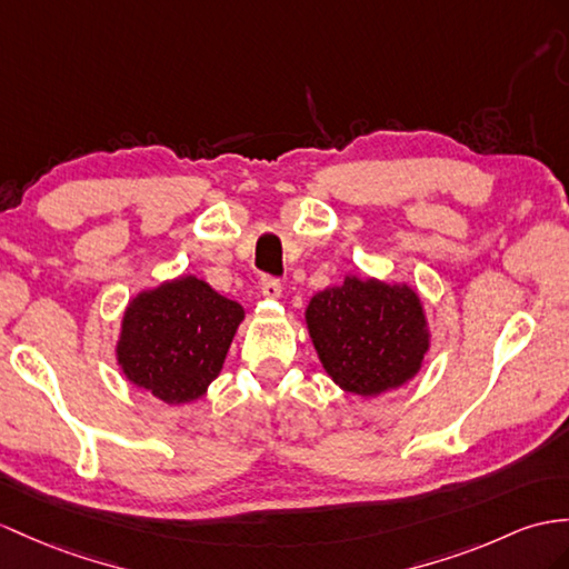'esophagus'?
I'll return each instance as SVG.
<instances>
[{
    "instance_id": "34e87169",
    "label": "esophagus",
    "mask_w": 569,
    "mask_h": 569,
    "mask_svg": "<svg viewBox=\"0 0 569 569\" xmlns=\"http://www.w3.org/2000/svg\"><path fill=\"white\" fill-rule=\"evenodd\" d=\"M260 292L266 299H280L282 297V284H280V280H274V277H262Z\"/></svg>"
}]
</instances>
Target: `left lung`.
I'll return each mask as SVG.
<instances>
[{
  "label": "left lung",
  "instance_id": "1",
  "mask_svg": "<svg viewBox=\"0 0 569 569\" xmlns=\"http://www.w3.org/2000/svg\"><path fill=\"white\" fill-rule=\"evenodd\" d=\"M307 326L323 369L357 396L398 389L429 348L422 303L408 284L345 277L311 299Z\"/></svg>",
  "mask_w": 569,
  "mask_h": 569
}]
</instances>
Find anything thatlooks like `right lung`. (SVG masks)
Segmentation results:
<instances>
[{"mask_svg":"<svg viewBox=\"0 0 569 569\" xmlns=\"http://www.w3.org/2000/svg\"><path fill=\"white\" fill-rule=\"evenodd\" d=\"M243 309L198 277H180L130 301L118 365L163 403L198 400L224 365Z\"/></svg>","mask_w":569,"mask_h":569,"instance_id":"1","label":"right lung"}]
</instances>
